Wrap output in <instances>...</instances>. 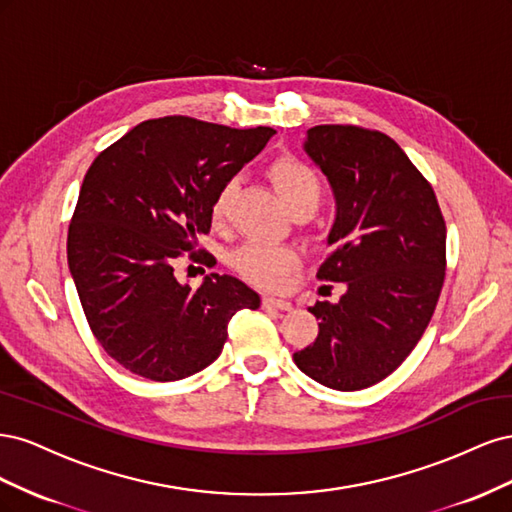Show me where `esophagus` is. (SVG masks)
<instances>
[{
    "label": "esophagus",
    "instance_id": "34e87169",
    "mask_svg": "<svg viewBox=\"0 0 512 512\" xmlns=\"http://www.w3.org/2000/svg\"><path fill=\"white\" fill-rule=\"evenodd\" d=\"M262 307L267 309H282V312H290L292 303L286 299H277V297H262Z\"/></svg>",
    "mask_w": 512,
    "mask_h": 512
}]
</instances>
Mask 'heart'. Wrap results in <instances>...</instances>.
Returning a JSON list of instances; mask_svg holds the SVG:
<instances>
[{
  "mask_svg": "<svg viewBox=\"0 0 512 512\" xmlns=\"http://www.w3.org/2000/svg\"><path fill=\"white\" fill-rule=\"evenodd\" d=\"M269 177L288 209H294L299 205H309L316 209L322 192V183L316 170L307 162L292 156H284L271 164ZM232 192H235V185L228 181L218 190V194H215L211 205V215L215 222H222L228 215ZM297 260L299 256L290 245L269 241H247L239 247L235 256H232V265H235L247 280L258 282L262 286H277L284 282V275L297 265Z\"/></svg>",
  "mask_w": 512,
  "mask_h": 512,
  "instance_id": "b5f03b06",
  "label": "heart"
}]
</instances>
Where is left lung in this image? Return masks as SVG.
Returning a JSON list of instances; mask_svg holds the SVG:
<instances>
[{
	"instance_id": "left-lung-1",
	"label": "left lung",
	"mask_w": 512,
	"mask_h": 512,
	"mask_svg": "<svg viewBox=\"0 0 512 512\" xmlns=\"http://www.w3.org/2000/svg\"><path fill=\"white\" fill-rule=\"evenodd\" d=\"M303 151L335 196L318 277L346 292L309 307L318 337L292 359L329 389L361 391L391 376L423 337L444 284L446 226L431 185L386 134L316 126Z\"/></svg>"
}]
</instances>
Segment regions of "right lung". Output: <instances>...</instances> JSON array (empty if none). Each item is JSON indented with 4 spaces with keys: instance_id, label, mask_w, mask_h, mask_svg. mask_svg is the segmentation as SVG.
I'll return each mask as SVG.
<instances>
[{
    "instance_id": "1",
    "label": "right lung",
    "mask_w": 512,
    "mask_h": 512,
    "mask_svg": "<svg viewBox=\"0 0 512 512\" xmlns=\"http://www.w3.org/2000/svg\"><path fill=\"white\" fill-rule=\"evenodd\" d=\"M275 134L190 117L138 123L89 166L68 230V267L106 354L132 374L175 382L218 356L228 322L260 297L232 275L192 290L173 260L211 228L224 183Z\"/></svg>"
}]
</instances>
